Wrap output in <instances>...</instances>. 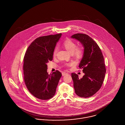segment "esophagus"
<instances>
[{"mask_svg":"<svg viewBox=\"0 0 125 125\" xmlns=\"http://www.w3.org/2000/svg\"><path fill=\"white\" fill-rule=\"evenodd\" d=\"M68 74V73H65V72H63L62 73V76H65V75H66V74Z\"/></svg>","mask_w":125,"mask_h":125,"instance_id":"obj_1","label":"esophagus"}]
</instances>
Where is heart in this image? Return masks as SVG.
<instances>
[{"mask_svg": "<svg viewBox=\"0 0 125 125\" xmlns=\"http://www.w3.org/2000/svg\"><path fill=\"white\" fill-rule=\"evenodd\" d=\"M63 45L65 49L70 53H73L76 56H80L82 55L83 52V49L81 47L76 48V44L75 42L71 40H67L64 42ZM58 52V48L56 47L53 51V56H55ZM73 63H71L70 64L67 65H73Z\"/></svg>", "mask_w": 125, "mask_h": 125, "instance_id": "1", "label": "heart"}]
</instances>
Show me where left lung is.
<instances>
[{"instance_id": "1", "label": "left lung", "mask_w": 125, "mask_h": 125, "mask_svg": "<svg viewBox=\"0 0 125 125\" xmlns=\"http://www.w3.org/2000/svg\"><path fill=\"white\" fill-rule=\"evenodd\" d=\"M71 38L80 42L84 47L83 57L80 64L84 75L80 79L75 73H72L73 87L76 94L81 97H89L101 88L106 73L104 58L97 44L90 36L77 33Z\"/></svg>"}]
</instances>
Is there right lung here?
Wrapping results in <instances>:
<instances>
[{"instance_id": "right-lung-1", "label": "right lung", "mask_w": 125, "mask_h": 125, "mask_svg": "<svg viewBox=\"0 0 125 125\" xmlns=\"http://www.w3.org/2000/svg\"><path fill=\"white\" fill-rule=\"evenodd\" d=\"M62 34L37 38L28 48L24 57L26 86L30 93L41 100L53 96L62 74L57 70L48 74L47 64L53 59V51Z\"/></svg>"}]
</instances>
